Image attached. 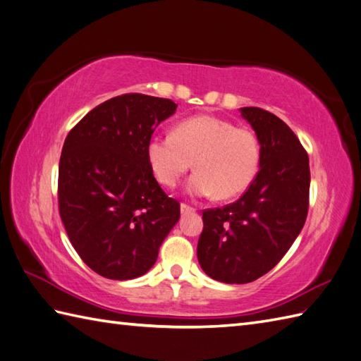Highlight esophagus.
<instances>
[{"label":"esophagus","mask_w":361,"mask_h":361,"mask_svg":"<svg viewBox=\"0 0 361 361\" xmlns=\"http://www.w3.org/2000/svg\"><path fill=\"white\" fill-rule=\"evenodd\" d=\"M180 209H181V214H192V212H195V209L192 208V206H189L186 203H181Z\"/></svg>","instance_id":"obj_1"}]
</instances>
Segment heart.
Returning <instances> with one entry per match:
<instances>
[{
	"instance_id": "b5f03b06",
	"label": "heart",
	"mask_w": 361,
	"mask_h": 361,
	"mask_svg": "<svg viewBox=\"0 0 361 361\" xmlns=\"http://www.w3.org/2000/svg\"><path fill=\"white\" fill-rule=\"evenodd\" d=\"M145 155L163 186H176L194 163L197 172L188 181V192L228 200L242 194L255 178L260 144L251 130L202 114L181 121L173 133L152 136Z\"/></svg>"
}]
</instances>
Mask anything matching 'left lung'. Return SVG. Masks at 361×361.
Wrapping results in <instances>:
<instances>
[{
  "label": "left lung",
  "instance_id": "1",
  "mask_svg": "<svg viewBox=\"0 0 361 361\" xmlns=\"http://www.w3.org/2000/svg\"><path fill=\"white\" fill-rule=\"evenodd\" d=\"M260 144L259 172L239 200L203 211L197 256L209 278L247 283L268 273L307 219L309 157L291 128L273 113L243 106Z\"/></svg>",
  "mask_w": 361,
  "mask_h": 361
}]
</instances>
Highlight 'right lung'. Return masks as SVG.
Masks as SVG:
<instances>
[{
    "label": "right lung",
    "instance_id": "1",
    "mask_svg": "<svg viewBox=\"0 0 361 361\" xmlns=\"http://www.w3.org/2000/svg\"><path fill=\"white\" fill-rule=\"evenodd\" d=\"M171 99L130 93L111 97L68 133L59 164V211L66 234L91 270L127 281L157 262L180 219L147 163V142L171 118Z\"/></svg>",
    "mask_w": 361,
    "mask_h": 361
}]
</instances>
